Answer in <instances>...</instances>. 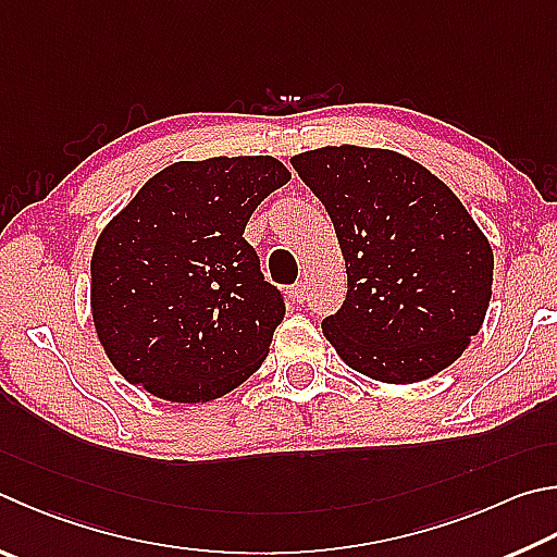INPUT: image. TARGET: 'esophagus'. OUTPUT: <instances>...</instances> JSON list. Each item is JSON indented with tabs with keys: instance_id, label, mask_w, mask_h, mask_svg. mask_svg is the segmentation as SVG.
<instances>
[{
	"instance_id": "obj_1",
	"label": "esophagus",
	"mask_w": 557,
	"mask_h": 557,
	"mask_svg": "<svg viewBox=\"0 0 557 557\" xmlns=\"http://www.w3.org/2000/svg\"><path fill=\"white\" fill-rule=\"evenodd\" d=\"M289 295H292V299L297 301V305H305V301L309 299V285H307V280H299L297 285L292 287Z\"/></svg>"
}]
</instances>
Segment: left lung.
I'll use <instances>...</instances> for the list:
<instances>
[{
  "label": "left lung",
  "instance_id": "left-lung-1",
  "mask_svg": "<svg viewBox=\"0 0 557 557\" xmlns=\"http://www.w3.org/2000/svg\"><path fill=\"white\" fill-rule=\"evenodd\" d=\"M321 199L348 295L323 336L360 375L411 384L453 366L492 299L487 236L446 182L387 148L326 146L292 158Z\"/></svg>",
  "mask_w": 557,
  "mask_h": 557
}]
</instances>
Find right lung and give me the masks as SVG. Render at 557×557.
<instances>
[{"label":"right lung","instance_id":"add662e5","mask_svg":"<svg viewBox=\"0 0 557 557\" xmlns=\"http://www.w3.org/2000/svg\"><path fill=\"white\" fill-rule=\"evenodd\" d=\"M289 180L272 156L180 160L104 226L89 307L107 358L131 384L199 404L262 366L285 305L244 231Z\"/></svg>","mask_w":557,"mask_h":557}]
</instances>
